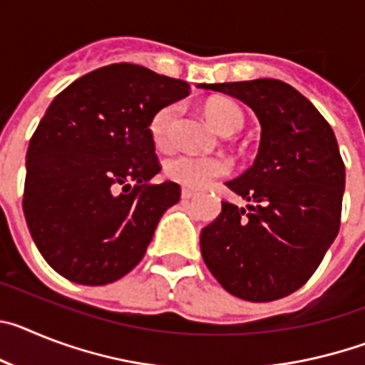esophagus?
Segmentation results:
<instances>
[{
	"label": "esophagus",
	"mask_w": 365,
	"mask_h": 365,
	"mask_svg": "<svg viewBox=\"0 0 365 365\" xmlns=\"http://www.w3.org/2000/svg\"><path fill=\"white\" fill-rule=\"evenodd\" d=\"M180 195H182V199H186V201H188V199L195 197V195H197V192H193V190H190V188H182Z\"/></svg>",
	"instance_id": "1"
}]
</instances>
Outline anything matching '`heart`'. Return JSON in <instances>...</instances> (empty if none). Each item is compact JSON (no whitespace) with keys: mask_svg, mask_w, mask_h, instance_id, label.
<instances>
[{"mask_svg":"<svg viewBox=\"0 0 365 365\" xmlns=\"http://www.w3.org/2000/svg\"><path fill=\"white\" fill-rule=\"evenodd\" d=\"M205 115L215 130L221 133H234L241 130L245 115L235 102L228 98L210 100L205 106ZM177 117V106H166L155 113L150 120V135L159 148H166L172 143V128ZM168 179L175 180L186 188L201 190L214 182L215 179L230 173V163L222 157H201V155L179 153L168 159L164 168Z\"/></svg>","mask_w":365,"mask_h":365,"instance_id":"b5f03b06","label":"heart"}]
</instances>
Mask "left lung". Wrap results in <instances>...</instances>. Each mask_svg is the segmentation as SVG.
Listing matches in <instances>:
<instances>
[{
	"instance_id": "left-lung-1",
	"label": "left lung",
	"mask_w": 365,
	"mask_h": 365,
	"mask_svg": "<svg viewBox=\"0 0 365 365\" xmlns=\"http://www.w3.org/2000/svg\"><path fill=\"white\" fill-rule=\"evenodd\" d=\"M256 113L261 143L254 164L227 186L250 201L222 202L202 228L201 254L225 291L247 302H274L298 291L340 230L346 166L320 111L274 78L202 83Z\"/></svg>"
}]
</instances>
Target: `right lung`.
Here are the masks:
<instances>
[{
    "instance_id": "obj_1",
    "label": "right lung",
    "mask_w": 365,
    "mask_h": 365,
    "mask_svg": "<svg viewBox=\"0 0 365 365\" xmlns=\"http://www.w3.org/2000/svg\"><path fill=\"white\" fill-rule=\"evenodd\" d=\"M182 80L133 63L83 74L45 111L27 150L24 214L43 259L69 282L108 285L138 265L164 212L179 202L150 135Z\"/></svg>"
}]
</instances>
